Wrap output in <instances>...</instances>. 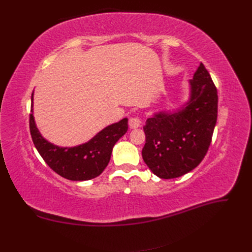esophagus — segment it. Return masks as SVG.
<instances>
[{
  "instance_id": "1",
  "label": "esophagus",
  "mask_w": 252,
  "mask_h": 252,
  "mask_svg": "<svg viewBox=\"0 0 252 252\" xmlns=\"http://www.w3.org/2000/svg\"><path fill=\"white\" fill-rule=\"evenodd\" d=\"M142 123L143 122H142L141 118H139V117H132L129 119V122H128L129 127H130L131 129H135V128L140 127L142 125Z\"/></svg>"
}]
</instances>
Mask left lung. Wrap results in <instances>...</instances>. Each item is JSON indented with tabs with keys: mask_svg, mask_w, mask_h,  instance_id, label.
Masks as SVG:
<instances>
[{
	"mask_svg": "<svg viewBox=\"0 0 252 252\" xmlns=\"http://www.w3.org/2000/svg\"><path fill=\"white\" fill-rule=\"evenodd\" d=\"M190 98L178 111L158 112L144 126V162L157 177L174 179L199 165L210 146L218 119V91L201 63L189 81Z\"/></svg>",
	"mask_w": 252,
	"mask_h": 252,
	"instance_id": "8db88e82",
	"label": "left lung"
}]
</instances>
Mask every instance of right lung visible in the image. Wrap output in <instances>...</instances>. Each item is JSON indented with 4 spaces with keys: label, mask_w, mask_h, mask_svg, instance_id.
<instances>
[{
    "label": "right lung",
    "mask_w": 252,
    "mask_h": 252,
    "mask_svg": "<svg viewBox=\"0 0 252 252\" xmlns=\"http://www.w3.org/2000/svg\"><path fill=\"white\" fill-rule=\"evenodd\" d=\"M33 93L29 128L32 142L50 168L70 181H87L96 178L110 161L112 148L128 129V119L104 128L89 142L74 147H59L45 140L37 130L32 113Z\"/></svg>",
    "instance_id": "obj_1"
}]
</instances>
